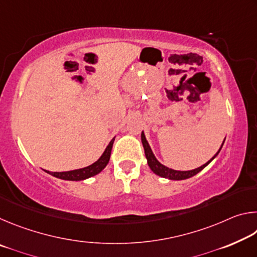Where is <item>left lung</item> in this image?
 I'll return each instance as SVG.
<instances>
[{
    "mask_svg": "<svg viewBox=\"0 0 257 257\" xmlns=\"http://www.w3.org/2000/svg\"><path fill=\"white\" fill-rule=\"evenodd\" d=\"M225 139V138H224ZM142 143H143V146H144V151H145V156L147 159V164H149V167L151 168V170L153 171L155 175H158L162 178H167V179H170V180H185V179H188V178L193 177L195 175H197L199 171H202L204 168L206 167V165L211 162L212 160H214L216 158V155L220 153L221 149H222L223 146V143L222 145H221L220 150L216 152V154L213 156V158L206 162L205 164H203L202 167L194 169V170H189V171H178V170H173V169H170L168 167H165L162 163H160L158 159L155 158V155L153 154V152H152L151 146L149 144V142L146 141V137H145V134L144 132H142Z\"/></svg>",
    "mask_w": 257,
    "mask_h": 257,
    "instance_id": "left-lung-1",
    "label": "left lung"
}]
</instances>
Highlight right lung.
Listing matches in <instances>:
<instances>
[{"mask_svg":"<svg viewBox=\"0 0 257 257\" xmlns=\"http://www.w3.org/2000/svg\"><path fill=\"white\" fill-rule=\"evenodd\" d=\"M113 143H114V138L108 143V145L106 146L104 153L101 155L96 162H94L93 164L88 165V167H85L82 169H77V170H72V171H64V172H50L46 171L47 173H50L55 178H59V179H63V180H71V181H79V180H85L88 179L90 177H94L98 175L104 168L106 167L108 161H110V156H111V151H112V146Z\"/></svg>","mask_w":257,"mask_h":257,"instance_id":"1","label":"right lung"}]
</instances>
